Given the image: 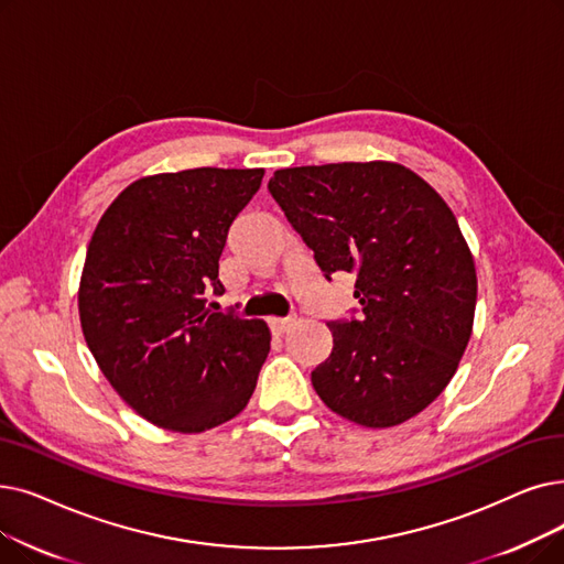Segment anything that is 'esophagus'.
Segmentation results:
<instances>
[{
    "label": "esophagus",
    "mask_w": 564,
    "mask_h": 564,
    "mask_svg": "<svg viewBox=\"0 0 564 564\" xmlns=\"http://www.w3.org/2000/svg\"><path fill=\"white\" fill-rule=\"evenodd\" d=\"M292 325H295V317H269V329L274 334H285Z\"/></svg>",
    "instance_id": "esophagus-1"
}]
</instances>
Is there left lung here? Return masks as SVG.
Segmentation results:
<instances>
[{
  "mask_svg": "<svg viewBox=\"0 0 564 564\" xmlns=\"http://www.w3.org/2000/svg\"><path fill=\"white\" fill-rule=\"evenodd\" d=\"M269 193L325 279L357 276L361 315L327 325L317 397L366 429L420 414L454 378L475 323V260L449 205L391 161L283 167Z\"/></svg>",
  "mask_w": 564,
  "mask_h": 564,
  "instance_id": "left-lung-1",
  "label": "left lung"
}]
</instances>
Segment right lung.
I'll return each mask as SVG.
<instances>
[{"mask_svg":"<svg viewBox=\"0 0 564 564\" xmlns=\"http://www.w3.org/2000/svg\"><path fill=\"white\" fill-rule=\"evenodd\" d=\"M262 167H193L140 177L104 212L78 290L101 373L140 417L203 433L247 408L269 355L262 321L212 313L218 258Z\"/></svg>","mask_w":564,"mask_h":564,"instance_id":"1","label":"right lung"}]
</instances>
